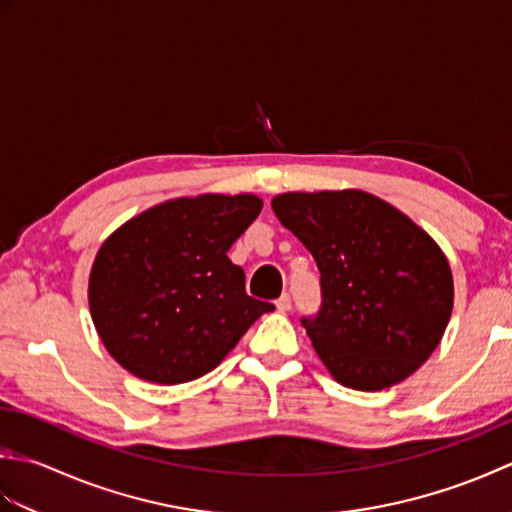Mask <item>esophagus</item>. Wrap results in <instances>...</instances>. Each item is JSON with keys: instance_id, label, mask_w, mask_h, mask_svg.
<instances>
[{"instance_id": "esophagus-1", "label": "esophagus", "mask_w": 512, "mask_h": 512, "mask_svg": "<svg viewBox=\"0 0 512 512\" xmlns=\"http://www.w3.org/2000/svg\"><path fill=\"white\" fill-rule=\"evenodd\" d=\"M275 306H277V310H279V312H288V310L292 308V299H290V295H281V297L275 301Z\"/></svg>"}]
</instances>
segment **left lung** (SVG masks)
Here are the masks:
<instances>
[{
    "label": "left lung",
    "instance_id": "8db88e82",
    "mask_svg": "<svg viewBox=\"0 0 512 512\" xmlns=\"http://www.w3.org/2000/svg\"><path fill=\"white\" fill-rule=\"evenodd\" d=\"M273 211L319 266L321 308L301 325L328 372L361 391L416 372L453 310L440 246L405 213L358 189L281 193Z\"/></svg>",
    "mask_w": 512,
    "mask_h": 512
}]
</instances>
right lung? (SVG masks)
Instances as JSON below:
<instances>
[{"instance_id":"right-lung-1","label":"right lung","mask_w":512,"mask_h":512,"mask_svg":"<svg viewBox=\"0 0 512 512\" xmlns=\"http://www.w3.org/2000/svg\"><path fill=\"white\" fill-rule=\"evenodd\" d=\"M262 211L257 195L162 202L105 239L90 312L118 365L158 385L209 374L273 303L246 295L228 248Z\"/></svg>"}]
</instances>
